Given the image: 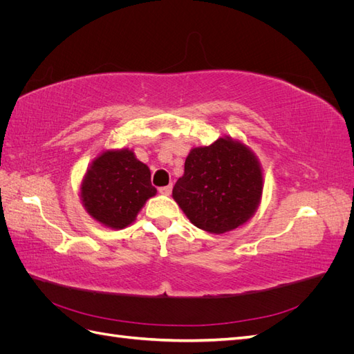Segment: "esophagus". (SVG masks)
Masks as SVG:
<instances>
[{"label":"esophagus","mask_w":354,"mask_h":354,"mask_svg":"<svg viewBox=\"0 0 354 354\" xmlns=\"http://www.w3.org/2000/svg\"><path fill=\"white\" fill-rule=\"evenodd\" d=\"M171 192H173V185H168V186L159 187V194H162V195H169Z\"/></svg>","instance_id":"34e87169"}]
</instances>
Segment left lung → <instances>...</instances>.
<instances>
[{"label":"left lung","instance_id":"left-lung-1","mask_svg":"<svg viewBox=\"0 0 354 354\" xmlns=\"http://www.w3.org/2000/svg\"><path fill=\"white\" fill-rule=\"evenodd\" d=\"M261 190L259 160L248 147L227 137L192 149L173 198L196 227L224 233L252 217Z\"/></svg>","mask_w":354,"mask_h":354}]
</instances>
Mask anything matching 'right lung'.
Returning a JSON list of instances; mask_svg holds the SVG:
<instances>
[{
	"mask_svg": "<svg viewBox=\"0 0 354 354\" xmlns=\"http://www.w3.org/2000/svg\"><path fill=\"white\" fill-rule=\"evenodd\" d=\"M156 194L151 169L130 151L104 152L85 174L81 198L90 216L112 229L133 223L145 202Z\"/></svg>",
	"mask_w": 354,
	"mask_h": 354,
	"instance_id": "1",
	"label": "right lung"
}]
</instances>
